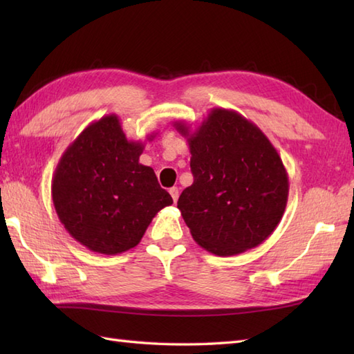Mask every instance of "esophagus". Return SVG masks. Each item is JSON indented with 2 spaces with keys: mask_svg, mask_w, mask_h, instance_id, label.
Masks as SVG:
<instances>
[{
  "mask_svg": "<svg viewBox=\"0 0 354 354\" xmlns=\"http://www.w3.org/2000/svg\"><path fill=\"white\" fill-rule=\"evenodd\" d=\"M169 193H170V196H171L173 202H176V201H178V198H179V190H178V187H171V189L169 190Z\"/></svg>",
  "mask_w": 354,
  "mask_h": 354,
  "instance_id": "1",
  "label": "esophagus"
}]
</instances>
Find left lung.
I'll use <instances>...</instances> for the list:
<instances>
[{"label":"left lung","mask_w":354,"mask_h":354,"mask_svg":"<svg viewBox=\"0 0 354 354\" xmlns=\"http://www.w3.org/2000/svg\"><path fill=\"white\" fill-rule=\"evenodd\" d=\"M190 147L194 181L178 208L208 252L236 255L272 234L284 214L289 178L272 142L239 112L213 108L196 131L175 122Z\"/></svg>","instance_id":"1"}]
</instances>
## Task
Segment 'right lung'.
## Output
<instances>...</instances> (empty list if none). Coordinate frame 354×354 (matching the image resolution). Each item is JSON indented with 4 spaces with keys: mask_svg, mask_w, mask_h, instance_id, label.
<instances>
[{
    "mask_svg": "<svg viewBox=\"0 0 354 354\" xmlns=\"http://www.w3.org/2000/svg\"><path fill=\"white\" fill-rule=\"evenodd\" d=\"M142 149L109 114L86 126L59 160L53 204L70 236L89 251L115 255L137 246L155 214L173 204L153 169L140 164Z\"/></svg>",
    "mask_w": 354,
    "mask_h": 354,
    "instance_id": "obj_1",
    "label": "right lung"
}]
</instances>
